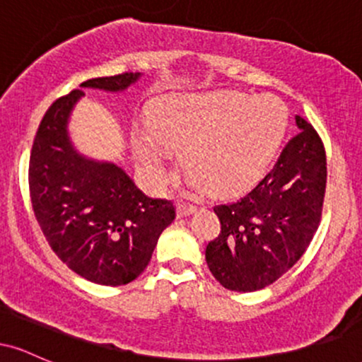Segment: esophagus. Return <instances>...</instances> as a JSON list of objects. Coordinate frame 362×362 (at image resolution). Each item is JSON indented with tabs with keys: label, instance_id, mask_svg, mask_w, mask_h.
Here are the masks:
<instances>
[{
	"label": "esophagus",
	"instance_id": "obj_1",
	"mask_svg": "<svg viewBox=\"0 0 362 362\" xmlns=\"http://www.w3.org/2000/svg\"><path fill=\"white\" fill-rule=\"evenodd\" d=\"M197 211L195 206H185V204H178L177 206V218H187V216L194 214Z\"/></svg>",
	"mask_w": 362,
	"mask_h": 362
}]
</instances>
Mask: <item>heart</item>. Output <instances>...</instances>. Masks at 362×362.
<instances>
[{
  "mask_svg": "<svg viewBox=\"0 0 362 362\" xmlns=\"http://www.w3.org/2000/svg\"><path fill=\"white\" fill-rule=\"evenodd\" d=\"M288 110L272 95H172L158 109L151 131L134 139V155L155 180L167 175L168 148H182V165L214 194L242 192L276 156Z\"/></svg>",
  "mask_w": 362,
  "mask_h": 362,
  "instance_id": "heart-1",
  "label": "heart"
}]
</instances>
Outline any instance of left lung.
Masks as SVG:
<instances>
[{
    "instance_id": "1",
    "label": "left lung",
    "mask_w": 362,
    "mask_h": 362,
    "mask_svg": "<svg viewBox=\"0 0 362 362\" xmlns=\"http://www.w3.org/2000/svg\"><path fill=\"white\" fill-rule=\"evenodd\" d=\"M296 136L250 192L214 207L221 233L206 262L223 288L252 293L272 284L301 259L317 231L327 158L313 126L296 115Z\"/></svg>"
}]
</instances>
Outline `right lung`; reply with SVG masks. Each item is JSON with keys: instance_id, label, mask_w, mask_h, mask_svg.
Here are the masks:
<instances>
[{"instance_id": "obj_1", "label": "right lung", "mask_w": 362, "mask_h": 362, "mask_svg": "<svg viewBox=\"0 0 362 362\" xmlns=\"http://www.w3.org/2000/svg\"><path fill=\"white\" fill-rule=\"evenodd\" d=\"M139 78H93L80 88L120 93ZM81 97L83 90H73L40 122L28 167L32 207L51 248L73 272L95 284L122 286L146 269L175 207L144 195L119 165L74 148L68 124Z\"/></svg>"}]
</instances>
